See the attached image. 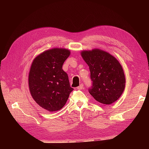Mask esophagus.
Segmentation results:
<instances>
[{
  "mask_svg": "<svg viewBox=\"0 0 149 149\" xmlns=\"http://www.w3.org/2000/svg\"><path fill=\"white\" fill-rule=\"evenodd\" d=\"M77 89H84V85H83V84H81L77 88Z\"/></svg>",
  "mask_w": 149,
  "mask_h": 149,
  "instance_id": "34e87169",
  "label": "esophagus"
}]
</instances>
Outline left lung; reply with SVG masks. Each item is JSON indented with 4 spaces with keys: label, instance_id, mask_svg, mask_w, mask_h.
Instances as JSON below:
<instances>
[{
    "label": "left lung",
    "instance_id": "1",
    "mask_svg": "<svg viewBox=\"0 0 149 149\" xmlns=\"http://www.w3.org/2000/svg\"><path fill=\"white\" fill-rule=\"evenodd\" d=\"M81 55L89 66L92 87L90 94L104 104H111L120 97L125 88V78L119 61L102 49L83 50Z\"/></svg>",
    "mask_w": 149,
    "mask_h": 149
}]
</instances>
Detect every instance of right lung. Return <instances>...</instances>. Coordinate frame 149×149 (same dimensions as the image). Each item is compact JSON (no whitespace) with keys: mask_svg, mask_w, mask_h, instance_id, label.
I'll return each mask as SVG.
<instances>
[{"mask_svg":"<svg viewBox=\"0 0 149 149\" xmlns=\"http://www.w3.org/2000/svg\"><path fill=\"white\" fill-rule=\"evenodd\" d=\"M70 55L68 49L54 48L35 58L29 74V89L35 101L49 112L63 107L73 88L62 69Z\"/></svg>","mask_w":149,"mask_h":149,"instance_id":"right-lung-1","label":"right lung"}]
</instances>
